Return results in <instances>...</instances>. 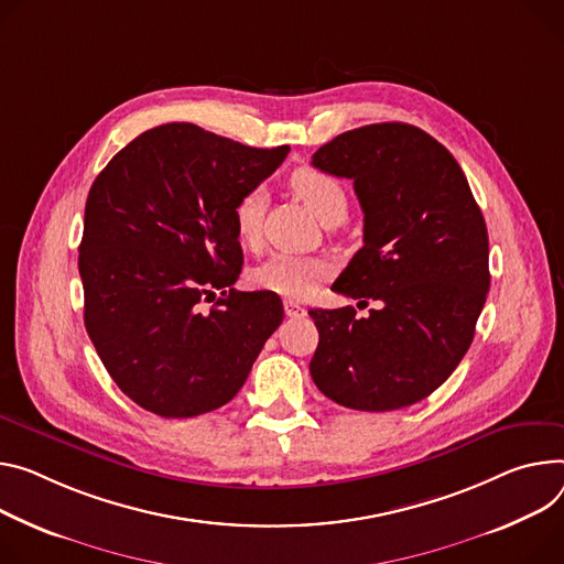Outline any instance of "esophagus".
Returning a JSON list of instances; mask_svg holds the SVG:
<instances>
[{"label": "esophagus", "mask_w": 564, "mask_h": 564, "mask_svg": "<svg viewBox=\"0 0 564 564\" xmlns=\"http://www.w3.org/2000/svg\"><path fill=\"white\" fill-rule=\"evenodd\" d=\"M283 308H285V315L288 317H303L305 315V308L294 301H283Z\"/></svg>", "instance_id": "34e87169"}]
</instances>
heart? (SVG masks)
<instances>
[{
  "label": "heart",
  "mask_w": 564,
  "mask_h": 564,
  "mask_svg": "<svg viewBox=\"0 0 564 564\" xmlns=\"http://www.w3.org/2000/svg\"><path fill=\"white\" fill-rule=\"evenodd\" d=\"M292 191L308 204V209L322 220L346 218L348 195L341 182L317 169H299L290 177ZM263 218V195L249 191L242 195L234 209L236 234L245 245H253L261 234ZM328 276V265L311 256L296 253H274L259 270L253 272V285L270 290L288 299H303Z\"/></svg>",
  "instance_id": "b5f03b06"
}]
</instances>
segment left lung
<instances>
[{
    "label": "left lung",
    "instance_id": "1",
    "mask_svg": "<svg viewBox=\"0 0 564 564\" xmlns=\"http://www.w3.org/2000/svg\"><path fill=\"white\" fill-rule=\"evenodd\" d=\"M313 166L352 180L365 245L333 290L378 301L315 308L317 389L360 412H393L436 391L464 360L490 288L488 231L468 180L434 137L373 123L324 143Z\"/></svg>",
    "mask_w": 564,
    "mask_h": 564
}]
</instances>
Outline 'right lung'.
<instances>
[{
	"label": "right lung",
	"instance_id": "add662e5",
	"mask_svg": "<svg viewBox=\"0 0 564 564\" xmlns=\"http://www.w3.org/2000/svg\"><path fill=\"white\" fill-rule=\"evenodd\" d=\"M288 152L166 123L94 180L78 247L85 328L112 380L148 412L193 419L227 404L283 322L279 294L231 285L242 265L236 204Z\"/></svg>",
	"mask_w": 564,
	"mask_h": 564
}]
</instances>
